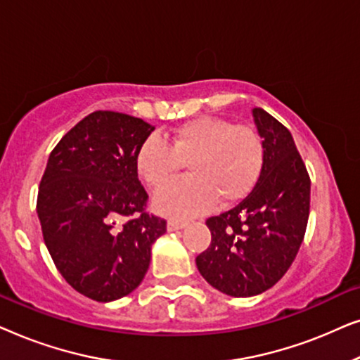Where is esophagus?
<instances>
[{"mask_svg":"<svg viewBox=\"0 0 360 360\" xmlns=\"http://www.w3.org/2000/svg\"><path fill=\"white\" fill-rule=\"evenodd\" d=\"M186 226V221L185 219H176V218H170L167 221V229L169 231H179V229H184Z\"/></svg>","mask_w":360,"mask_h":360,"instance_id":"esophagus-1","label":"esophagus"}]
</instances>
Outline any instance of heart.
I'll return each mask as SVG.
<instances>
[{
	"label": "heart",
	"instance_id": "1",
	"mask_svg": "<svg viewBox=\"0 0 360 360\" xmlns=\"http://www.w3.org/2000/svg\"><path fill=\"white\" fill-rule=\"evenodd\" d=\"M265 147L257 129L218 116L186 121L167 134L149 136L136 154V170L150 190L170 184L186 165L190 179L155 196L162 213L190 218L216 203L231 205L252 190L264 167Z\"/></svg>",
	"mask_w": 360,
	"mask_h": 360
}]
</instances>
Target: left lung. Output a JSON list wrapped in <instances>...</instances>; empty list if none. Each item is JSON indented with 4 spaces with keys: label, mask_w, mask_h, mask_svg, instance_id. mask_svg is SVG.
I'll return each mask as SVG.
<instances>
[{
    "label": "left lung",
    "mask_w": 360,
    "mask_h": 360,
    "mask_svg": "<svg viewBox=\"0 0 360 360\" xmlns=\"http://www.w3.org/2000/svg\"><path fill=\"white\" fill-rule=\"evenodd\" d=\"M264 139L259 180L234 208L206 219L210 248L196 267L210 285L231 297H254L287 274L307 233L309 175L293 137L262 108L252 110Z\"/></svg>",
    "instance_id": "1"
}]
</instances>
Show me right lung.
Listing matches in <instances>:
<instances>
[{
  "label": "right lung",
  "instance_id": "add662e5",
  "mask_svg": "<svg viewBox=\"0 0 360 360\" xmlns=\"http://www.w3.org/2000/svg\"><path fill=\"white\" fill-rule=\"evenodd\" d=\"M155 127L95 111L53 147L37 193L44 243L58 272L95 302L129 295L150 264L167 221L147 211L136 154Z\"/></svg>",
  "mask_w": 360,
  "mask_h": 360
}]
</instances>
